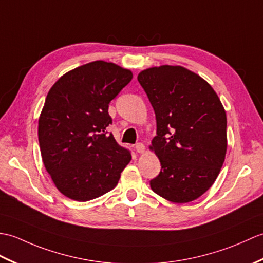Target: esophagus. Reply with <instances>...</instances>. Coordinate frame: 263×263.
Listing matches in <instances>:
<instances>
[{
  "label": "esophagus",
  "mask_w": 263,
  "mask_h": 263,
  "mask_svg": "<svg viewBox=\"0 0 263 263\" xmlns=\"http://www.w3.org/2000/svg\"><path fill=\"white\" fill-rule=\"evenodd\" d=\"M135 151L137 152V153H139V154L144 153V152H145L144 144H143V143H137V144L135 145Z\"/></svg>",
  "instance_id": "34e87169"
}]
</instances>
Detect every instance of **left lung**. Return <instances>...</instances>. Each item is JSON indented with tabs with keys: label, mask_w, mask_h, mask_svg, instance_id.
<instances>
[{
	"label": "left lung",
	"mask_w": 263,
	"mask_h": 263,
	"mask_svg": "<svg viewBox=\"0 0 263 263\" xmlns=\"http://www.w3.org/2000/svg\"><path fill=\"white\" fill-rule=\"evenodd\" d=\"M137 80L156 118L149 149L162 168L151 188L172 202L196 200L213 185L225 160L223 104L207 81L182 66L146 68Z\"/></svg>",
	"instance_id": "1"
}]
</instances>
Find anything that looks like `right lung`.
Masks as SVG:
<instances>
[{"mask_svg": "<svg viewBox=\"0 0 263 263\" xmlns=\"http://www.w3.org/2000/svg\"><path fill=\"white\" fill-rule=\"evenodd\" d=\"M132 71L96 61L57 80L38 120L44 165L64 196L87 201L112 190L132 160L106 129L109 103L130 82Z\"/></svg>", "mask_w": 263, "mask_h": 263, "instance_id": "obj_1", "label": "right lung"}]
</instances>
